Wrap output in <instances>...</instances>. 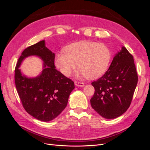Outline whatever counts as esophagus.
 Listing matches in <instances>:
<instances>
[{
	"mask_svg": "<svg viewBox=\"0 0 150 150\" xmlns=\"http://www.w3.org/2000/svg\"><path fill=\"white\" fill-rule=\"evenodd\" d=\"M74 84L76 86H78V87H83L84 86V83L83 82H79V81H74Z\"/></svg>",
	"mask_w": 150,
	"mask_h": 150,
	"instance_id": "1",
	"label": "esophagus"
}]
</instances>
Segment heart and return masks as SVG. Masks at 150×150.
<instances>
[{"label":"heart","instance_id":"obj_1","mask_svg":"<svg viewBox=\"0 0 150 150\" xmlns=\"http://www.w3.org/2000/svg\"><path fill=\"white\" fill-rule=\"evenodd\" d=\"M111 58V52L105 44L84 41L71 45L65 52H58L54 62L66 76H69L78 64L85 77L93 79L105 73Z\"/></svg>","mask_w":150,"mask_h":150}]
</instances>
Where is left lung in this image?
Returning <instances> with one entry per match:
<instances>
[{"label": "left lung", "instance_id": "left-lung-1", "mask_svg": "<svg viewBox=\"0 0 150 150\" xmlns=\"http://www.w3.org/2000/svg\"><path fill=\"white\" fill-rule=\"evenodd\" d=\"M138 79L133 56L122 47L105 74L91 83L95 91L91 105L104 118L120 116L130 106Z\"/></svg>", "mask_w": 150, "mask_h": 150}]
</instances>
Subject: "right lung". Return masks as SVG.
I'll return each mask as SVG.
<instances>
[{
    "mask_svg": "<svg viewBox=\"0 0 150 150\" xmlns=\"http://www.w3.org/2000/svg\"><path fill=\"white\" fill-rule=\"evenodd\" d=\"M37 55L43 61L42 74L29 79L21 73L19 67L27 57ZM55 54L41 40L25 49L15 68L16 89L25 110L35 118L49 121L60 115L67 106L74 83L56 69Z\"/></svg>",
    "mask_w": 150,
    "mask_h": 150,
    "instance_id": "add662e5",
    "label": "right lung"
}]
</instances>
